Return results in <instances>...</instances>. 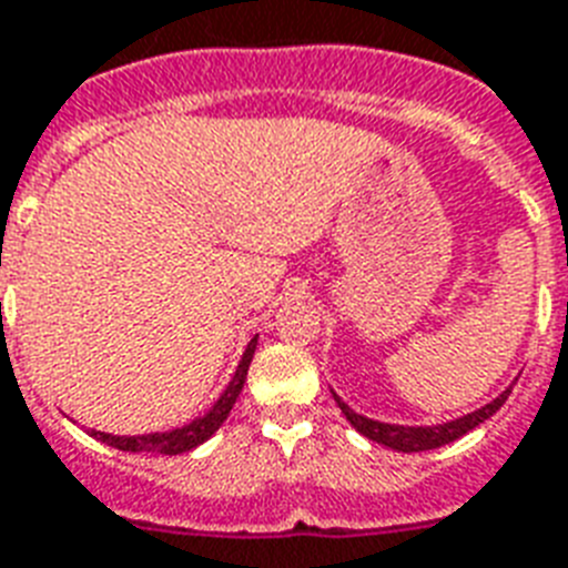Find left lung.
<instances>
[{"label": "left lung", "mask_w": 568, "mask_h": 568, "mask_svg": "<svg viewBox=\"0 0 568 568\" xmlns=\"http://www.w3.org/2000/svg\"><path fill=\"white\" fill-rule=\"evenodd\" d=\"M513 388H507L501 397H495L493 404H486L484 409H477L471 415H463L457 422L439 424V427H400V424H383V422H372V418H365V415H356L354 409L347 404H342L336 397L338 409L345 413V418L354 424L356 430L368 436L372 442H379V445H386V448L404 450V454H413V450H433L442 448V445H448V442L459 439V436H466L468 430H475L477 424H484L489 415H495L504 406L507 395H510Z\"/></svg>", "instance_id": "obj_1"}]
</instances>
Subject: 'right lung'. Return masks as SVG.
I'll list each match as a JSON object with an SVG mask.
<instances>
[{
    "mask_svg": "<svg viewBox=\"0 0 568 568\" xmlns=\"http://www.w3.org/2000/svg\"><path fill=\"white\" fill-rule=\"evenodd\" d=\"M256 354V338H250L247 351L241 356V365L232 383L226 386L221 397H217V404L203 415V418H194L191 424L185 427H176L171 433H146V436H111V433H100V430H91L93 439L105 442L111 448L118 450H153V454H185V450L196 448V445H203L209 436H212L223 422H226V415H230L232 404H235V397L241 395V386H244V379H247V368H250V359Z\"/></svg>",
    "mask_w": 568,
    "mask_h": 568,
    "instance_id": "obj_1",
    "label": "right lung"
}]
</instances>
